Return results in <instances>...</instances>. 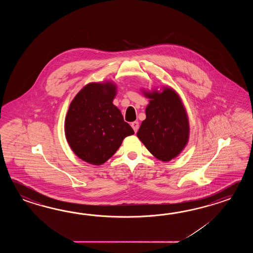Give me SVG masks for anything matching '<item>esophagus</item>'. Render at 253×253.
Returning a JSON list of instances; mask_svg holds the SVG:
<instances>
[{"instance_id": "obj_1", "label": "esophagus", "mask_w": 253, "mask_h": 253, "mask_svg": "<svg viewBox=\"0 0 253 253\" xmlns=\"http://www.w3.org/2000/svg\"><path fill=\"white\" fill-rule=\"evenodd\" d=\"M131 126L133 127L134 132L136 133V132H137V130H138V128H139V123H138L137 121H134V122H132V123H131Z\"/></svg>"}]
</instances>
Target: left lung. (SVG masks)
Segmentation results:
<instances>
[{
    "mask_svg": "<svg viewBox=\"0 0 253 253\" xmlns=\"http://www.w3.org/2000/svg\"><path fill=\"white\" fill-rule=\"evenodd\" d=\"M149 98L137 137L158 160L171 161L187 145L190 134L188 116L177 92L170 86L161 91L143 90Z\"/></svg>",
    "mask_w": 253,
    "mask_h": 253,
    "instance_id": "left-lung-1",
    "label": "left lung"
}]
</instances>
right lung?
Masks as SVG:
<instances>
[{"label":"right lung","mask_w":253,"mask_h":253,"mask_svg":"<svg viewBox=\"0 0 253 253\" xmlns=\"http://www.w3.org/2000/svg\"><path fill=\"white\" fill-rule=\"evenodd\" d=\"M118 86L111 81L86 84L70 103L65 135L76 156L100 166L113 156L134 130L113 104Z\"/></svg>","instance_id":"right-lung-1"}]
</instances>
